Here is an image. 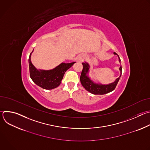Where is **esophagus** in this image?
<instances>
[{"mask_svg": "<svg viewBox=\"0 0 150 150\" xmlns=\"http://www.w3.org/2000/svg\"><path fill=\"white\" fill-rule=\"evenodd\" d=\"M85 59V56L84 55H80L78 57V62H81Z\"/></svg>", "mask_w": 150, "mask_h": 150, "instance_id": "esophagus-1", "label": "esophagus"}]
</instances>
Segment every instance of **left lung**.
Segmentation results:
<instances>
[{
    "label": "left lung",
    "instance_id": "obj_1",
    "mask_svg": "<svg viewBox=\"0 0 150 150\" xmlns=\"http://www.w3.org/2000/svg\"><path fill=\"white\" fill-rule=\"evenodd\" d=\"M114 54L117 55L115 52H114ZM118 56V55H117ZM119 62L120 63V59L119 57ZM83 65V69L80 76V81L83 88L93 94H105L109 93L113 91L120 79V78L122 75V67L119 68V71L120 72V75L119 78L116 79V80L109 84H101L100 83H96L93 81L89 76L88 73L90 68V66L88 63L86 62L82 63Z\"/></svg>",
    "mask_w": 150,
    "mask_h": 150
}]
</instances>
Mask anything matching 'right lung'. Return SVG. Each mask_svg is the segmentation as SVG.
Segmentation results:
<instances>
[{
	"label": "right lung",
	"mask_w": 150,
	"mask_h": 150,
	"mask_svg": "<svg viewBox=\"0 0 150 150\" xmlns=\"http://www.w3.org/2000/svg\"><path fill=\"white\" fill-rule=\"evenodd\" d=\"M32 53H30L28 59L30 77L36 85L45 90H52L59 87L64 74L75 63H61L50 70L37 69L31 61Z\"/></svg>",
	"instance_id": "add662e5"
}]
</instances>
